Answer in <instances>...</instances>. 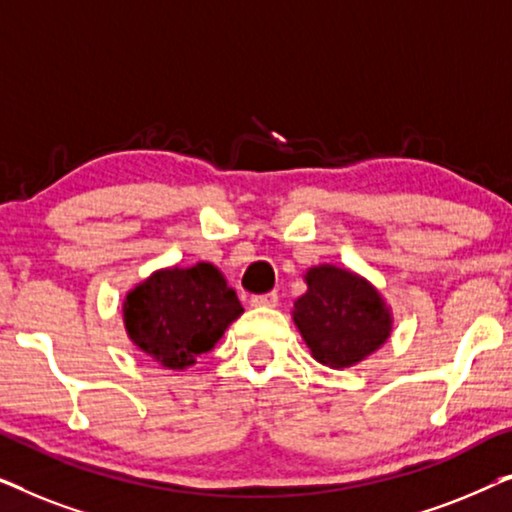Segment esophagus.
Segmentation results:
<instances>
[{
  "label": "esophagus",
  "instance_id": "obj_1",
  "mask_svg": "<svg viewBox=\"0 0 512 512\" xmlns=\"http://www.w3.org/2000/svg\"><path fill=\"white\" fill-rule=\"evenodd\" d=\"M251 307H275L279 303V296L275 291L272 293H261V296H251Z\"/></svg>",
  "mask_w": 512,
  "mask_h": 512
}]
</instances>
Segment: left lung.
<instances>
[{"mask_svg": "<svg viewBox=\"0 0 512 512\" xmlns=\"http://www.w3.org/2000/svg\"><path fill=\"white\" fill-rule=\"evenodd\" d=\"M303 277L307 291L293 303L291 317L319 363L356 366L391 338V307L359 272L321 263Z\"/></svg>", "mask_w": 512, "mask_h": 512, "instance_id": "obj_1", "label": "left lung"}]
</instances>
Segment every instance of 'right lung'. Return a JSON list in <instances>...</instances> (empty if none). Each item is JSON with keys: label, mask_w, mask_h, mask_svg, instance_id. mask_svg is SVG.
Returning <instances> with one entry per match:
<instances>
[{"label": "right lung", "mask_w": 512, "mask_h": 512, "mask_svg": "<svg viewBox=\"0 0 512 512\" xmlns=\"http://www.w3.org/2000/svg\"><path fill=\"white\" fill-rule=\"evenodd\" d=\"M244 310L216 265L160 268L123 300L130 342L163 368L184 370L223 338Z\"/></svg>", "instance_id": "1"}]
</instances>
